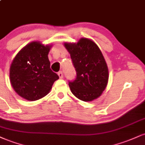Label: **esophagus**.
<instances>
[{"instance_id":"1","label":"esophagus","mask_w":145,"mask_h":145,"mask_svg":"<svg viewBox=\"0 0 145 145\" xmlns=\"http://www.w3.org/2000/svg\"><path fill=\"white\" fill-rule=\"evenodd\" d=\"M58 76H59V78H60V79H62V78H63V72L61 71H59Z\"/></svg>"}]
</instances>
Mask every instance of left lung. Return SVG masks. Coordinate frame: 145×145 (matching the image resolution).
I'll return each mask as SVG.
<instances>
[{"label":"left lung","mask_w":145,"mask_h":145,"mask_svg":"<svg viewBox=\"0 0 145 145\" xmlns=\"http://www.w3.org/2000/svg\"><path fill=\"white\" fill-rule=\"evenodd\" d=\"M76 71V78L69 86L75 97L83 101L99 98L105 89L109 71L100 48L92 40L82 38L77 43L65 42Z\"/></svg>","instance_id":"8db88e82"}]
</instances>
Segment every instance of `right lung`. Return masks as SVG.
I'll use <instances>...</instances> for the list:
<instances>
[{"label": "right lung", "instance_id": "1", "mask_svg": "<svg viewBox=\"0 0 145 145\" xmlns=\"http://www.w3.org/2000/svg\"><path fill=\"white\" fill-rule=\"evenodd\" d=\"M52 45L39 41L29 43L17 54L10 67L9 79L17 95L27 101L42 99L59 79L50 69L48 55Z\"/></svg>", "mask_w": 145, "mask_h": 145}]
</instances>
